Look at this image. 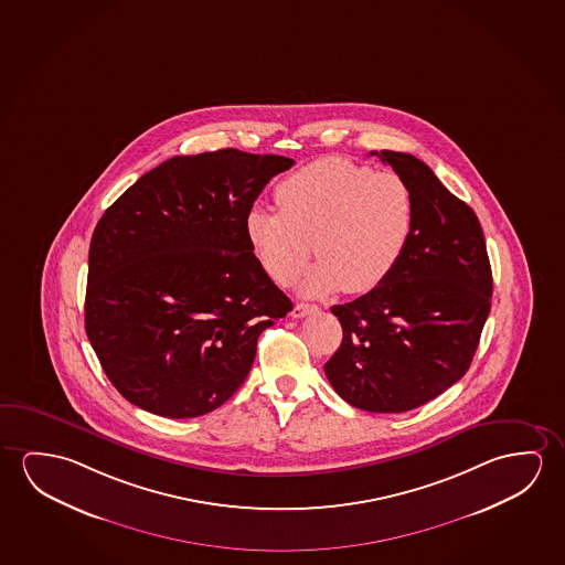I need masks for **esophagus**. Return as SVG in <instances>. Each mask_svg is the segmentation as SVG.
I'll return each mask as SVG.
<instances>
[{"label":"esophagus","mask_w":565,"mask_h":565,"mask_svg":"<svg viewBox=\"0 0 565 565\" xmlns=\"http://www.w3.org/2000/svg\"><path fill=\"white\" fill-rule=\"evenodd\" d=\"M317 309H319L317 305L297 303L296 307H294L291 315H294L296 319H301V317H305V315L313 313V311H317Z\"/></svg>","instance_id":"obj_1"}]
</instances>
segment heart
Instances as JSON below:
<instances>
[{
  "label": "heart",
  "instance_id": "b5f03b06",
  "mask_svg": "<svg viewBox=\"0 0 565 565\" xmlns=\"http://www.w3.org/2000/svg\"><path fill=\"white\" fill-rule=\"evenodd\" d=\"M279 211L254 207L246 238L279 286L303 281L309 296L337 289L360 296L382 286L403 260L415 231V198L395 172H374L342 158H321L276 188Z\"/></svg>",
  "mask_w": 565,
  "mask_h": 565
}]
</instances>
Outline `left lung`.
Returning a JSON list of instances; mask_svg holds the SVG:
<instances>
[{
  "label": "left lung",
  "instance_id": "obj_1",
  "mask_svg": "<svg viewBox=\"0 0 565 565\" xmlns=\"http://www.w3.org/2000/svg\"><path fill=\"white\" fill-rule=\"evenodd\" d=\"M377 157L413 191L415 231L382 286L330 309L342 342L324 374L352 407L405 413L468 372L491 309L493 276L473 209L413 154L382 150Z\"/></svg>",
  "mask_w": 565,
  "mask_h": 565
}]
</instances>
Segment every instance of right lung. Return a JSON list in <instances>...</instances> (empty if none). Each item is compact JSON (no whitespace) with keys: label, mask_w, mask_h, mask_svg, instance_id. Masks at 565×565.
Segmentation results:
<instances>
[{"label":"right lung","mask_w":565,"mask_h":565,"mask_svg":"<svg viewBox=\"0 0 565 565\" xmlns=\"http://www.w3.org/2000/svg\"><path fill=\"white\" fill-rule=\"evenodd\" d=\"M294 164L236 148L170 158L99 218L86 332L129 403L201 417L243 385L258 337L294 309L254 256L246 217L264 185Z\"/></svg>","instance_id":"right-lung-1"}]
</instances>
